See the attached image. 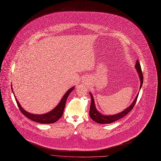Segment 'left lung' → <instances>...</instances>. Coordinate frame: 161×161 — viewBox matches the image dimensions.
I'll return each instance as SVG.
<instances>
[{
  "mask_svg": "<svg viewBox=\"0 0 161 161\" xmlns=\"http://www.w3.org/2000/svg\"><path fill=\"white\" fill-rule=\"evenodd\" d=\"M135 68L137 71V73L139 76L140 80V90L141 88V87L143 85V76L142 75V69H141V66L140 64L138 62V61L137 60L136 62V64L135 66ZM90 97H91V103H90V112H89V115L90 116V118L96 123H100V124H109V123H112L114 121H116L119 119H120L121 118H123L124 116H125L126 114H128V113L132 110V109L133 108V107L135 105V103L136 102L138 96V93L136 95L135 98L134 99L133 102L131 103V104L126 109H125L124 111H123L122 112L116 114H113V115H104L101 114L100 112H98L97 111V109H96L95 107V101H94V98L93 97V95L90 92Z\"/></svg>",
  "mask_w": 161,
  "mask_h": 161,
  "instance_id": "obj_1",
  "label": "left lung"
}]
</instances>
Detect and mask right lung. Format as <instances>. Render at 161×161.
<instances>
[{"instance_id":"add662e5","label":"right lung","mask_w":161,"mask_h":161,"mask_svg":"<svg viewBox=\"0 0 161 161\" xmlns=\"http://www.w3.org/2000/svg\"><path fill=\"white\" fill-rule=\"evenodd\" d=\"M74 88H75V86H73L66 92V93L64 95V96L61 98L59 103L58 104V105L54 109H53L52 111H50L47 113H45L42 114H31L26 111L21 106V105L19 104L16 97H15V98L18 103V105L19 107V110L26 117H27L28 118H29L30 119L33 121H35L41 124H51V123L56 122L62 117L68 97L69 96V93L74 90ZM11 89L13 90L12 86H11Z\"/></svg>"}]
</instances>
